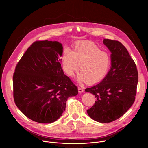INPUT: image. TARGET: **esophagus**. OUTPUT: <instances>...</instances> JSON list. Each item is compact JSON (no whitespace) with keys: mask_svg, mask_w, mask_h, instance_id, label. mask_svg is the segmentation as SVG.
<instances>
[{"mask_svg":"<svg viewBox=\"0 0 148 148\" xmlns=\"http://www.w3.org/2000/svg\"><path fill=\"white\" fill-rule=\"evenodd\" d=\"M78 89V92H79V93L83 92L84 91V88H82V87H79Z\"/></svg>","mask_w":148,"mask_h":148,"instance_id":"1","label":"esophagus"}]
</instances>
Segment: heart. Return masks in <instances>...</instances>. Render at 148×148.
Here are the masks:
<instances>
[{
    "instance_id": "1",
    "label": "heart",
    "mask_w": 148,
    "mask_h": 148,
    "mask_svg": "<svg viewBox=\"0 0 148 148\" xmlns=\"http://www.w3.org/2000/svg\"><path fill=\"white\" fill-rule=\"evenodd\" d=\"M110 64L111 57L108 53L101 51L90 42L78 43L73 51L67 49L62 57L63 68L70 76L74 75L79 65L81 73L77 77L79 82L99 81L107 74Z\"/></svg>"
}]
</instances>
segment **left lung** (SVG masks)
Returning a JSON list of instances; mask_svg holds the SVG:
<instances>
[{"label":"left lung","mask_w":148,"mask_h":148,"mask_svg":"<svg viewBox=\"0 0 148 148\" xmlns=\"http://www.w3.org/2000/svg\"><path fill=\"white\" fill-rule=\"evenodd\" d=\"M103 43L111 53V68L101 82L85 91L96 98L94 105L87 111L89 116L109 123L122 116L134 103L138 73L134 60L119 41L104 39Z\"/></svg>","instance_id":"1"}]
</instances>
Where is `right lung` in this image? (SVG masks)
Segmentation results:
<instances>
[{"instance_id":"add662e5","label":"right lung","mask_w":148,"mask_h":148,"mask_svg":"<svg viewBox=\"0 0 148 148\" xmlns=\"http://www.w3.org/2000/svg\"><path fill=\"white\" fill-rule=\"evenodd\" d=\"M62 45L37 41L17 64L13 77L16 106L28 118L42 123L57 121L65 111L67 99L78 89L61 66Z\"/></svg>"}]
</instances>
